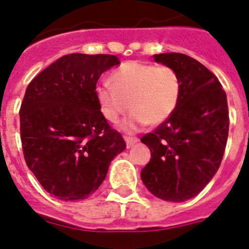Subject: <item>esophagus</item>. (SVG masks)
Instances as JSON below:
<instances>
[{"label":"esophagus","instance_id":"34e87169","mask_svg":"<svg viewBox=\"0 0 249 249\" xmlns=\"http://www.w3.org/2000/svg\"><path fill=\"white\" fill-rule=\"evenodd\" d=\"M124 140H126V144H127V148H131V146H134L136 144L139 139L135 136H124Z\"/></svg>","mask_w":249,"mask_h":249}]
</instances>
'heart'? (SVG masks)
<instances>
[{"mask_svg":"<svg viewBox=\"0 0 249 249\" xmlns=\"http://www.w3.org/2000/svg\"><path fill=\"white\" fill-rule=\"evenodd\" d=\"M180 95L181 81L174 68L140 61L122 64L112 73L110 83L96 87L101 112L110 123L118 122L128 107L132 109L121 124L128 132L164 122L178 108Z\"/></svg>","mask_w":249,"mask_h":249,"instance_id":"b5f03b06","label":"heart"}]
</instances>
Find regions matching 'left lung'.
I'll use <instances>...</instances> for the list:
<instances>
[{
  "label": "left lung",
  "instance_id": "obj_1",
  "mask_svg": "<svg viewBox=\"0 0 249 249\" xmlns=\"http://www.w3.org/2000/svg\"><path fill=\"white\" fill-rule=\"evenodd\" d=\"M178 71V108L153 132L141 137L152 158L141 180L157 198L184 202L203 190L221 164L229 135L226 93L211 71L178 53L154 55Z\"/></svg>",
  "mask_w": 249,
  "mask_h": 249
}]
</instances>
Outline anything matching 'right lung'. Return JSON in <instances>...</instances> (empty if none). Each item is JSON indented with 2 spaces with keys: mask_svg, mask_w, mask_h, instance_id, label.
<instances>
[{
  "mask_svg": "<svg viewBox=\"0 0 249 249\" xmlns=\"http://www.w3.org/2000/svg\"><path fill=\"white\" fill-rule=\"evenodd\" d=\"M114 55L71 53L28 85L20 107V139L28 168L59 199H86L126 149L96 97L97 79L118 65Z\"/></svg>",
  "mask_w": 249,
  "mask_h": 249,
  "instance_id": "right-lung-1",
  "label": "right lung"
}]
</instances>
